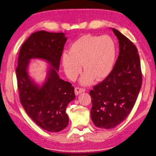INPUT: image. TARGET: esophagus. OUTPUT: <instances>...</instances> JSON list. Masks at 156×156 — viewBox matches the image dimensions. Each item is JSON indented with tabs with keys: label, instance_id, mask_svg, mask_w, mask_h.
<instances>
[{
	"label": "esophagus",
	"instance_id": "34e87169",
	"mask_svg": "<svg viewBox=\"0 0 156 156\" xmlns=\"http://www.w3.org/2000/svg\"><path fill=\"white\" fill-rule=\"evenodd\" d=\"M85 91V89H82V88H79V87H76L75 88V94L76 96H78V94H80L83 92Z\"/></svg>",
	"mask_w": 156,
	"mask_h": 156
}]
</instances>
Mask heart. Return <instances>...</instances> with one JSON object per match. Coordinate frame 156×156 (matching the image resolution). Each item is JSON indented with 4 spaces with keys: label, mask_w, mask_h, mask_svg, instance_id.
<instances>
[{
    "label": "heart",
    "mask_w": 156,
    "mask_h": 156,
    "mask_svg": "<svg viewBox=\"0 0 156 156\" xmlns=\"http://www.w3.org/2000/svg\"><path fill=\"white\" fill-rule=\"evenodd\" d=\"M117 47L114 40L108 35L102 36L87 34L78 38L64 52L61 62L65 73L74 80L81 72L82 65L85 72L80 83L89 85L95 78L102 80L110 74L115 65Z\"/></svg>",
    "instance_id": "1"
}]
</instances>
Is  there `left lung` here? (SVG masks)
Here are the masks:
<instances>
[{"instance_id":"1","label":"left lung","mask_w":156,"mask_h":156,"mask_svg":"<svg viewBox=\"0 0 156 156\" xmlns=\"http://www.w3.org/2000/svg\"><path fill=\"white\" fill-rule=\"evenodd\" d=\"M112 30L119 43V55L110 74L89 92L91 120L97 127L107 129L126 119L136 103L142 82L136 47L119 31Z\"/></svg>"}]
</instances>
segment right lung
<instances>
[{"label":"right lung","mask_w":156,"mask_h":156,"mask_svg":"<svg viewBox=\"0 0 156 156\" xmlns=\"http://www.w3.org/2000/svg\"><path fill=\"white\" fill-rule=\"evenodd\" d=\"M67 38L65 33L38 31L26 40L20 49L16 69L20 102L30 118L41 128L58 132L67 127L66 108L74 100V88L59 77L60 57ZM33 59L44 60L48 66L43 83H36L28 73Z\"/></svg>","instance_id":"obj_1"}]
</instances>
